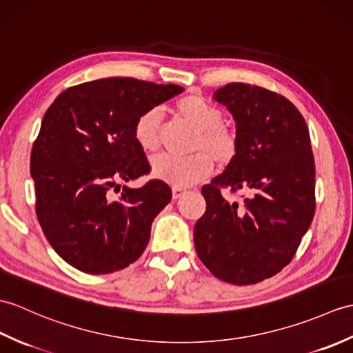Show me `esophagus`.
<instances>
[{
  "mask_svg": "<svg viewBox=\"0 0 353 353\" xmlns=\"http://www.w3.org/2000/svg\"><path fill=\"white\" fill-rule=\"evenodd\" d=\"M185 194V190H182V188H173V199L177 200L180 199Z\"/></svg>",
  "mask_w": 353,
  "mask_h": 353,
  "instance_id": "esophagus-1",
  "label": "esophagus"
}]
</instances>
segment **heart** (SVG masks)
<instances>
[{
  "label": "heart",
  "instance_id": "b5f03b06",
  "mask_svg": "<svg viewBox=\"0 0 353 353\" xmlns=\"http://www.w3.org/2000/svg\"><path fill=\"white\" fill-rule=\"evenodd\" d=\"M176 116L191 125L196 135L192 139L190 157L176 158L159 154L152 161V173L176 188H186L201 182L214 171V161L228 167L239 154L241 141L236 130L224 125V114L216 105L199 94H186L174 103ZM161 112L147 110L134 123L132 135L144 152H154L159 145Z\"/></svg>",
  "mask_w": 353,
  "mask_h": 353
}]
</instances>
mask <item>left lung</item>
<instances>
[{"instance_id": "1", "label": "left lung", "mask_w": 353, "mask_h": 353, "mask_svg": "<svg viewBox=\"0 0 353 353\" xmlns=\"http://www.w3.org/2000/svg\"><path fill=\"white\" fill-rule=\"evenodd\" d=\"M236 120L241 149L221 176L201 188L206 212L194 243L219 280L256 284L288 266L316 210V165L307 123L289 99L268 88L232 83L215 92ZM243 190L241 203L220 194Z\"/></svg>"}]
</instances>
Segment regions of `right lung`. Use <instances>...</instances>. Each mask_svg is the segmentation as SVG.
<instances>
[{
    "instance_id": "right-lung-1",
    "label": "right lung",
    "mask_w": 353,
    "mask_h": 353,
    "mask_svg": "<svg viewBox=\"0 0 353 353\" xmlns=\"http://www.w3.org/2000/svg\"><path fill=\"white\" fill-rule=\"evenodd\" d=\"M135 78H105L64 90L45 112L31 149L36 215L59 256L85 274H111L141 256L152 223L171 200L152 179L132 135L141 112L182 93Z\"/></svg>"
}]
</instances>
